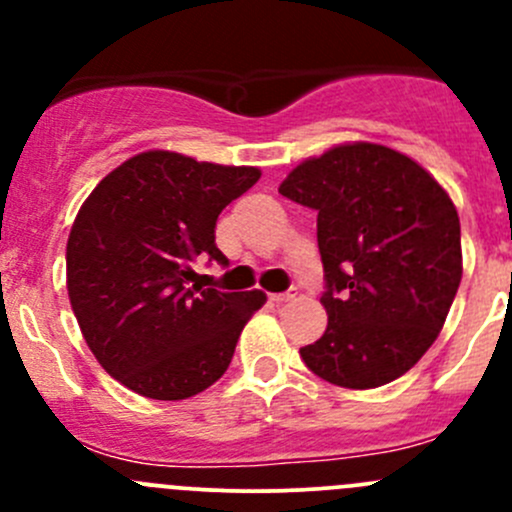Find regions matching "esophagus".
I'll return each mask as SVG.
<instances>
[{
	"label": "esophagus",
	"mask_w": 512,
	"mask_h": 512,
	"mask_svg": "<svg viewBox=\"0 0 512 512\" xmlns=\"http://www.w3.org/2000/svg\"><path fill=\"white\" fill-rule=\"evenodd\" d=\"M294 297H297V292H294V289H289V292H282V294H270V302L285 304V302H292Z\"/></svg>",
	"instance_id": "1"
}]
</instances>
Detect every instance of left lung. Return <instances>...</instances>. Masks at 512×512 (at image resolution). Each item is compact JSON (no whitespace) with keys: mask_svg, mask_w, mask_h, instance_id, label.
Instances as JSON below:
<instances>
[{"mask_svg":"<svg viewBox=\"0 0 512 512\" xmlns=\"http://www.w3.org/2000/svg\"><path fill=\"white\" fill-rule=\"evenodd\" d=\"M280 193L317 210L327 329L299 349L344 389L404 376L443 329L463 277L451 195L406 153L369 141L304 158Z\"/></svg>","mask_w":512,"mask_h":512,"instance_id":"1","label":"left lung"}]
</instances>
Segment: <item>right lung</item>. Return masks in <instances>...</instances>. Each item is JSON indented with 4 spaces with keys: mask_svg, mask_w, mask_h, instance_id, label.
<instances>
[{
    "mask_svg": "<svg viewBox=\"0 0 512 512\" xmlns=\"http://www.w3.org/2000/svg\"><path fill=\"white\" fill-rule=\"evenodd\" d=\"M255 165L175 151L123 160L91 190L66 242V289L98 364L136 394L180 401L213 386L267 302L262 289L188 287L225 205L260 180Z\"/></svg>",
    "mask_w": 512,
    "mask_h": 512,
    "instance_id": "right-lung-1",
    "label": "right lung"
}]
</instances>
